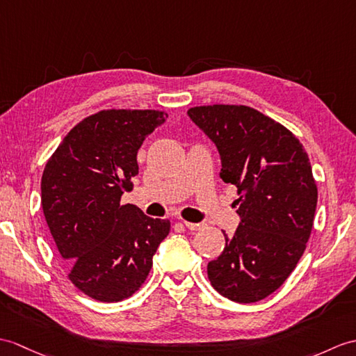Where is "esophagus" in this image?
Returning <instances> with one entry per match:
<instances>
[{
    "mask_svg": "<svg viewBox=\"0 0 356 356\" xmlns=\"http://www.w3.org/2000/svg\"><path fill=\"white\" fill-rule=\"evenodd\" d=\"M184 225H185V227L189 229V230H198V229H200V227L203 226L202 222H189V221H184Z\"/></svg>",
    "mask_w": 356,
    "mask_h": 356,
    "instance_id": "esophagus-1",
    "label": "esophagus"
}]
</instances>
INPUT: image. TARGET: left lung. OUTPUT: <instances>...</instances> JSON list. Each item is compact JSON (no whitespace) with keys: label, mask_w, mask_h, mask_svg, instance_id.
<instances>
[{"label":"left lung","mask_w":356,"mask_h":356,"mask_svg":"<svg viewBox=\"0 0 356 356\" xmlns=\"http://www.w3.org/2000/svg\"><path fill=\"white\" fill-rule=\"evenodd\" d=\"M188 117L220 153V177L238 188L239 226L208 264L211 285L229 300L266 299L307 249L317 186L309 158L290 130L247 106L213 104Z\"/></svg>","instance_id":"8db88e82"}]
</instances>
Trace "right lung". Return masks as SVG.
<instances>
[{"label":"right lung","mask_w":356,"mask_h":356,"mask_svg":"<svg viewBox=\"0 0 356 356\" xmlns=\"http://www.w3.org/2000/svg\"><path fill=\"white\" fill-rule=\"evenodd\" d=\"M163 122L159 111H102L71 129L45 165L40 193L48 229L70 280L95 300L134 294L170 234V220L120 203L138 175V150Z\"/></svg>","instance_id":"add662e5"}]
</instances>
